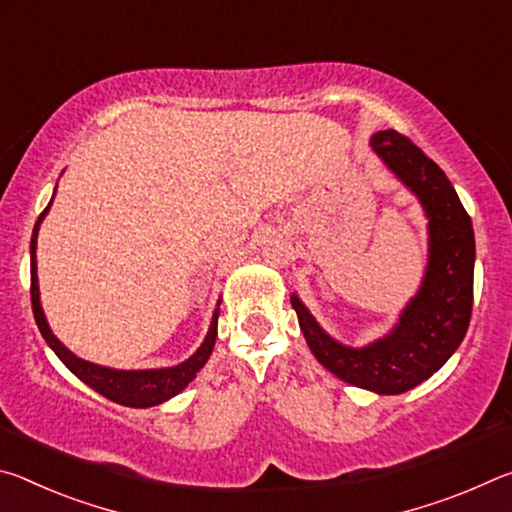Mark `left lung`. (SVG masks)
Wrapping results in <instances>:
<instances>
[{
    "label": "left lung",
    "mask_w": 512,
    "mask_h": 512,
    "mask_svg": "<svg viewBox=\"0 0 512 512\" xmlns=\"http://www.w3.org/2000/svg\"><path fill=\"white\" fill-rule=\"evenodd\" d=\"M370 144L429 216V264L418 296L391 334L359 350L329 339L296 296L291 307L311 352L329 372L366 391L397 395L429 379L463 341L474 298V230L445 171L409 137L381 131Z\"/></svg>",
    "instance_id": "obj_1"
}]
</instances>
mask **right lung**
<instances>
[{
    "mask_svg": "<svg viewBox=\"0 0 512 512\" xmlns=\"http://www.w3.org/2000/svg\"><path fill=\"white\" fill-rule=\"evenodd\" d=\"M49 205L38 216L36 228H33V237H31V307H33V316H36L40 334L45 336L49 348L58 354V359L63 361L76 377L117 404L133 406V409H146V406L162 404L164 400H169V397L178 395L189 381L196 377V372L205 366V361L210 359L214 341H216L219 309L214 311L210 332H207L201 348H198L196 354H192L185 363H180V366L158 368V370H112V368L94 366L90 361L79 359L76 354L69 352L54 334H51L47 318L42 314V307H40V291H38V275H36V237H38L40 221L45 219V214L49 212Z\"/></svg>",
    "mask_w": 512,
    "mask_h": 512,
    "instance_id": "1",
    "label": "right lung"
}]
</instances>
